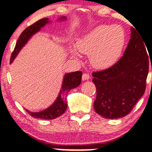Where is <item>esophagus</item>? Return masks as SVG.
Wrapping results in <instances>:
<instances>
[{"label":"esophagus","instance_id":"obj_1","mask_svg":"<svg viewBox=\"0 0 152 152\" xmlns=\"http://www.w3.org/2000/svg\"><path fill=\"white\" fill-rule=\"evenodd\" d=\"M89 78V74H86V73H84L82 75V80L83 81H86V80H88Z\"/></svg>","mask_w":152,"mask_h":152}]
</instances>
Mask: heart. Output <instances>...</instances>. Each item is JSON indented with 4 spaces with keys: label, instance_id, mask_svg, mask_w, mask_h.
<instances>
[{
    "label": "heart",
    "instance_id": "heart-1",
    "mask_svg": "<svg viewBox=\"0 0 152 152\" xmlns=\"http://www.w3.org/2000/svg\"><path fill=\"white\" fill-rule=\"evenodd\" d=\"M126 33L119 25H99L78 38L76 47L71 48L78 58L79 50L89 55L91 64L96 69H107L121 56L126 43Z\"/></svg>",
    "mask_w": 152,
    "mask_h": 152
}]
</instances>
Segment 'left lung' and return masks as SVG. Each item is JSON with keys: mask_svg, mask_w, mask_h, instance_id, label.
Returning a JSON list of instances; mask_svg holds the SVG:
<instances>
[{"mask_svg": "<svg viewBox=\"0 0 152 152\" xmlns=\"http://www.w3.org/2000/svg\"><path fill=\"white\" fill-rule=\"evenodd\" d=\"M131 32L129 42L119 61L106 70L92 74L96 88L94 110L104 118L126 116L145 91L149 72L147 48L135 28H131Z\"/></svg>", "mask_w": 152, "mask_h": 152, "instance_id": "left-lung-1", "label": "left lung"}]
</instances>
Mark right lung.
<instances>
[{
	"label": "right lung",
	"instance_id": "obj_1",
	"mask_svg": "<svg viewBox=\"0 0 152 152\" xmlns=\"http://www.w3.org/2000/svg\"><path fill=\"white\" fill-rule=\"evenodd\" d=\"M66 16H62L59 18V20H66ZM50 21L49 18H43L36 21L35 23L26 28L22 32L20 36H19L18 41H17L15 47L10 57V64L13 63L15 57L17 56L20 50L27 43L28 40L32 37L35 34L38 32L46 24L49 23ZM81 71H75V72L68 73L64 75L61 88L60 92L56 99L55 102L49 107L45 110L39 111V112H31L26 109V111L34 118H42V119H54V118L58 117L64 113H65L67 109V102H66V95L70 91V90L76 88L81 84Z\"/></svg>",
	"mask_w": 152,
	"mask_h": 152
}]
</instances>
